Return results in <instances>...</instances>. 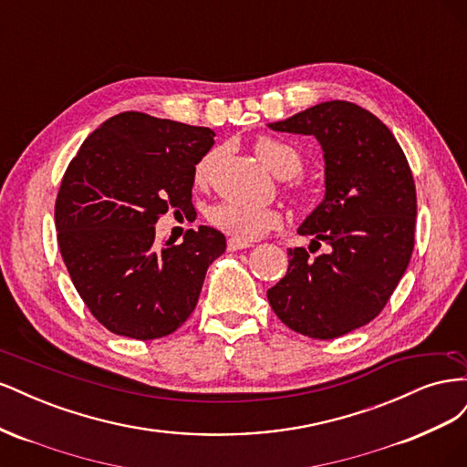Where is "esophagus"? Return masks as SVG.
Listing matches in <instances>:
<instances>
[{
  "mask_svg": "<svg viewBox=\"0 0 467 467\" xmlns=\"http://www.w3.org/2000/svg\"><path fill=\"white\" fill-rule=\"evenodd\" d=\"M247 247H251V244L242 242V239H235V237L228 239V251H242V249H247Z\"/></svg>",
  "mask_w": 467,
  "mask_h": 467,
  "instance_id": "1",
  "label": "esophagus"
}]
</instances>
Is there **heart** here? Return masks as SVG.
<instances>
[{"instance_id": "1", "label": "heart", "mask_w": 467, "mask_h": 467, "mask_svg": "<svg viewBox=\"0 0 467 467\" xmlns=\"http://www.w3.org/2000/svg\"><path fill=\"white\" fill-rule=\"evenodd\" d=\"M255 153L261 163L271 169L276 177H292L302 169V155L294 146L282 142V140L261 136L255 142ZM216 153L208 151L202 155L201 161L194 167V179L196 182H206L214 165ZM300 196H304V187L296 185ZM210 222L216 225L218 230L230 234L242 242H251V239H259L265 234L275 230L280 223V214L273 208L265 206H251L234 201H225L208 210Z\"/></svg>"}]
</instances>
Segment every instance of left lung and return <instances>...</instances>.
<instances>
[{
    "label": "left lung",
    "mask_w": 467,
    "mask_h": 467,
    "mask_svg": "<svg viewBox=\"0 0 467 467\" xmlns=\"http://www.w3.org/2000/svg\"><path fill=\"white\" fill-rule=\"evenodd\" d=\"M271 130L314 136L323 151V201L300 223L307 249H288V271L266 298L296 333L335 338L370 323L393 294L415 245L417 192L388 126L348 101H325Z\"/></svg>",
    "instance_id": "obj_1"
}]
</instances>
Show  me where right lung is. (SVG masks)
Masks as SVG:
<instances>
[{"instance_id": "obj_1", "label": "right lung", "mask_w": 467, "mask_h": 467, "mask_svg": "<svg viewBox=\"0 0 467 467\" xmlns=\"http://www.w3.org/2000/svg\"><path fill=\"white\" fill-rule=\"evenodd\" d=\"M214 136L120 112L67 165L54 210L60 253L81 300L110 333L151 341L179 329L196 307L225 237L201 225L179 245L160 244L155 223L169 208H192L194 167Z\"/></svg>"}]
</instances>
